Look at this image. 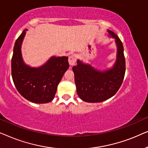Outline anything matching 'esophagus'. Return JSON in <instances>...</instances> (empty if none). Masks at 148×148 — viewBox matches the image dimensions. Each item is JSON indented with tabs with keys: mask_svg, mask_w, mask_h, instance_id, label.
<instances>
[{
	"mask_svg": "<svg viewBox=\"0 0 148 148\" xmlns=\"http://www.w3.org/2000/svg\"><path fill=\"white\" fill-rule=\"evenodd\" d=\"M76 56L75 54H72L69 56V63L70 66L75 65L76 63Z\"/></svg>",
	"mask_w": 148,
	"mask_h": 148,
	"instance_id": "34e87169",
	"label": "esophagus"
}]
</instances>
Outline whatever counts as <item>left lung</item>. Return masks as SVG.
Here are the masks:
<instances>
[{
	"mask_svg": "<svg viewBox=\"0 0 148 148\" xmlns=\"http://www.w3.org/2000/svg\"><path fill=\"white\" fill-rule=\"evenodd\" d=\"M109 38L114 39L116 55L114 63L110 68L100 69L92 64L77 59L73 66L77 93L86 102H101L110 98L117 92L122 84L125 73L124 49L118 36L107 29Z\"/></svg>",
	"mask_w": 148,
	"mask_h": 148,
	"instance_id": "1",
	"label": "left lung"
}]
</instances>
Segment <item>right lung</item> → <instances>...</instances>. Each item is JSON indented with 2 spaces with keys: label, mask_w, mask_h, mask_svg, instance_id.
Returning <instances> with one entry per match:
<instances>
[{
  "label": "right lung",
  "mask_w": 148,
  "mask_h": 148,
  "mask_svg": "<svg viewBox=\"0 0 148 148\" xmlns=\"http://www.w3.org/2000/svg\"><path fill=\"white\" fill-rule=\"evenodd\" d=\"M27 29L17 38L11 60L12 77L15 88L26 100L45 104L53 100L58 85L69 67L67 56H52L45 63L33 67L24 62L21 46Z\"/></svg>",
  "instance_id": "obj_1"
}]
</instances>
